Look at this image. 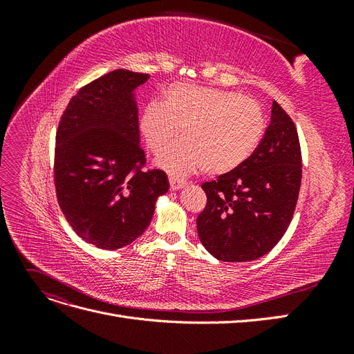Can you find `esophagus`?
<instances>
[{"label":"esophagus","mask_w":354,"mask_h":354,"mask_svg":"<svg viewBox=\"0 0 354 354\" xmlns=\"http://www.w3.org/2000/svg\"><path fill=\"white\" fill-rule=\"evenodd\" d=\"M185 186H186V181L185 180H178L176 177H169V187H171V190L183 189Z\"/></svg>","instance_id":"34e87169"}]
</instances>
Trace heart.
Wrapping results in <instances>:
<instances>
[{"label":"heart","instance_id":"1","mask_svg":"<svg viewBox=\"0 0 354 354\" xmlns=\"http://www.w3.org/2000/svg\"><path fill=\"white\" fill-rule=\"evenodd\" d=\"M140 133L153 153L183 130L185 140L171 146L156 164L173 176L207 169L223 176L238 169L259 146L264 134V112L254 99L199 85L174 84L162 102H151L140 115Z\"/></svg>","mask_w":354,"mask_h":354}]
</instances>
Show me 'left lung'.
I'll return each mask as SVG.
<instances>
[{
	"label": "left lung",
	"mask_w": 354,
	"mask_h": 354,
	"mask_svg": "<svg viewBox=\"0 0 354 354\" xmlns=\"http://www.w3.org/2000/svg\"><path fill=\"white\" fill-rule=\"evenodd\" d=\"M301 186V147L294 121L273 102L270 125L255 152L229 174L207 181L198 236L220 261L260 259L282 239Z\"/></svg>",
	"instance_id": "1"
}]
</instances>
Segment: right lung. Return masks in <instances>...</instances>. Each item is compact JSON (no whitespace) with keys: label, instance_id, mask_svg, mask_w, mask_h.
Listing matches in <instances>:
<instances>
[{"label":"right lung","instance_id":"obj_1","mask_svg":"<svg viewBox=\"0 0 354 354\" xmlns=\"http://www.w3.org/2000/svg\"><path fill=\"white\" fill-rule=\"evenodd\" d=\"M147 80L127 69L103 75L73 95L57 128L59 205L75 233L102 250L143 234L169 189L164 171L142 169L136 90Z\"/></svg>","mask_w":354,"mask_h":354}]
</instances>
